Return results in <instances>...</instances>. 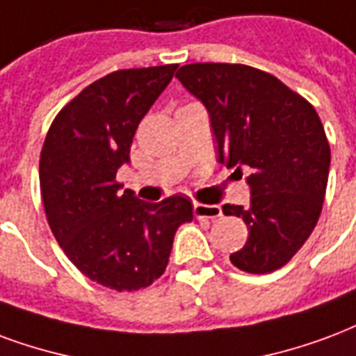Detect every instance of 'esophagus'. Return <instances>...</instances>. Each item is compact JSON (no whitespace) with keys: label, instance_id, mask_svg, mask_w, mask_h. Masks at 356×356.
Here are the masks:
<instances>
[{"label":"esophagus","instance_id":"1","mask_svg":"<svg viewBox=\"0 0 356 356\" xmlns=\"http://www.w3.org/2000/svg\"><path fill=\"white\" fill-rule=\"evenodd\" d=\"M194 215L196 218H218L222 209L215 204H194Z\"/></svg>","mask_w":356,"mask_h":356}]
</instances>
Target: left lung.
<instances>
[{"instance_id":"obj_1","label":"left lung","mask_w":356,"mask_h":356,"mask_svg":"<svg viewBox=\"0 0 356 356\" xmlns=\"http://www.w3.org/2000/svg\"><path fill=\"white\" fill-rule=\"evenodd\" d=\"M175 77L207 109L218 162L251 171L249 207L222 205L249 230L230 262L247 273L275 272L309 238L325 202L330 147L317 111L249 65L188 64Z\"/></svg>"}]
</instances>
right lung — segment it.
Listing matches in <instances>:
<instances>
[{"label": "right lung", "instance_id": "add662e5", "mask_svg": "<svg viewBox=\"0 0 356 356\" xmlns=\"http://www.w3.org/2000/svg\"><path fill=\"white\" fill-rule=\"evenodd\" d=\"M175 70H120L97 79L58 113L41 151L39 183L54 238L86 277L113 291L154 283L177 228L194 218L185 196L151 204L122 192L115 179L130 164L139 122Z\"/></svg>", "mask_w": 356, "mask_h": 356}]
</instances>
